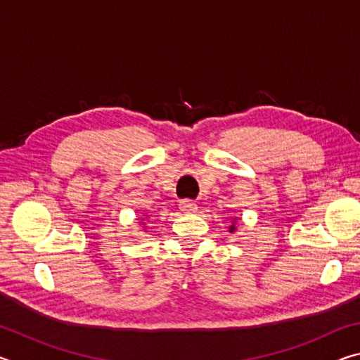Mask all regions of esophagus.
Segmentation results:
<instances>
[{
	"label": "esophagus",
	"mask_w": 360,
	"mask_h": 360,
	"mask_svg": "<svg viewBox=\"0 0 360 360\" xmlns=\"http://www.w3.org/2000/svg\"><path fill=\"white\" fill-rule=\"evenodd\" d=\"M179 208H181V211H184V212H195V211H197V203H195L193 200L184 198V200H181V202H179Z\"/></svg>",
	"instance_id": "esophagus-1"
}]
</instances>
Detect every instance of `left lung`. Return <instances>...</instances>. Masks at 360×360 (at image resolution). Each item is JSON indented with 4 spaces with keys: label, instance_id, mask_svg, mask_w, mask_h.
<instances>
[{
    "label": "left lung",
    "instance_id": "obj_1",
    "mask_svg": "<svg viewBox=\"0 0 360 360\" xmlns=\"http://www.w3.org/2000/svg\"><path fill=\"white\" fill-rule=\"evenodd\" d=\"M233 227H235V225H231V227H230V231H233Z\"/></svg>",
    "mask_w": 360,
    "mask_h": 360
}]
</instances>
